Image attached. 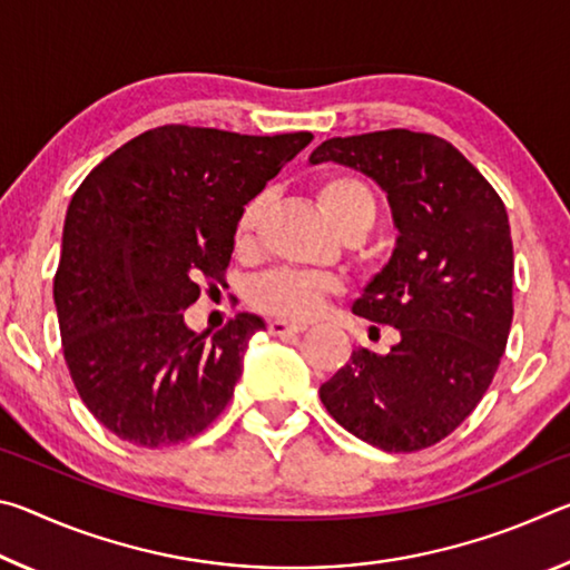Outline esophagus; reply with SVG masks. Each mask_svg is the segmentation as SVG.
Listing matches in <instances>:
<instances>
[{
	"mask_svg": "<svg viewBox=\"0 0 570 570\" xmlns=\"http://www.w3.org/2000/svg\"><path fill=\"white\" fill-rule=\"evenodd\" d=\"M306 330L304 324H288L284 320H272L268 322V334L274 336H288V334H302Z\"/></svg>",
	"mask_w": 570,
	"mask_h": 570,
	"instance_id": "esophagus-1",
	"label": "esophagus"
}]
</instances>
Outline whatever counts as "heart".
Returning a JSON list of instances; mask_svg holds the SVG:
<instances>
[{"mask_svg": "<svg viewBox=\"0 0 570 570\" xmlns=\"http://www.w3.org/2000/svg\"><path fill=\"white\" fill-rule=\"evenodd\" d=\"M316 198L326 218L342 230L356 234L370 228L377 216V198L362 176L350 170H332L316 180ZM266 193L248 198L234 226V244L238 250H250L256 244L258 226L266 214ZM340 278L316 272H294V268H276L258 276L250 284L248 298L258 312L278 316V320L304 322L320 312L324 298L340 294Z\"/></svg>", "mask_w": 570, "mask_h": 570, "instance_id": "heart-1", "label": "heart"}]
</instances>
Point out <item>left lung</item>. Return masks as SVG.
Returning a JSON list of instances; mask_svg holds the SVG:
<instances>
[{"instance_id": "8db88e82", "label": "left lung", "mask_w": 570, "mask_h": 570, "mask_svg": "<svg viewBox=\"0 0 570 570\" xmlns=\"http://www.w3.org/2000/svg\"><path fill=\"white\" fill-rule=\"evenodd\" d=\"M334 160L387 193L397 248L354 314L394 326L387 354L352 352L320 397L326 412L384 452L438 445L478 407L513 322V240L505 204L480 170L430 132L404 128L330 138ZM377 330V326H372Z\"/></svg>"}]
</instances>
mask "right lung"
<instances>
[{
    "label": "right lung",
    "instance_id": "add662e5",
    "mask_svg": "<svg viewBox=\"0 0 570 570\" xmlns=\"http://www.w3.org/2000/svg\"><path fill=\"white\" fill-rule=\"evenodd\" d=\"M312 140L160 125L75 190L52 288L57 322L75 390L112 435L178 445L226 410L250 336L266 324L236 314L208 340L183 312L200 284L226 282L240 208Z\"/></svg>",
    "mask_w": 570,
    "mask_h": 570
}]
</instances>
